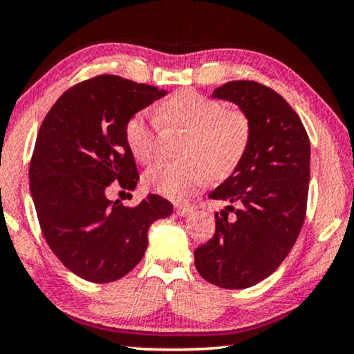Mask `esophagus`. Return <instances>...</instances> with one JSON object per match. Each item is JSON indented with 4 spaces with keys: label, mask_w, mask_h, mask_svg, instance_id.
I'll use <instances>...</instances> for the list:
<instances>
[{
    "label": "esophagus",
    "mask_w": 354,
    "mask_h": 354,
    "mask_svg": "<svg viewBox=\"0 0 354 354\" xmlns=\"http://www.w3.org/2000/svg\"><path fill=\"white\" fill-rule=\"evenodd\" d=\"M192 205L187 204V203H176V212L180 214V216H189L192 212Z\"/></svg>",
    "instance_id": "1"
}]
</instances>
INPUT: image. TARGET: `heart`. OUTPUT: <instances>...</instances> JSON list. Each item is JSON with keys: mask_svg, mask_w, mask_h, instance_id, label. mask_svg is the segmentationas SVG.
Instances as JSON below:
<instances>
[{"mask_svg": "<svg viewBox=\"0 0 354 354\" xmlns=\"http://www.w3.org/2000/svg\"><path fill=\"white\" fill-rule=\"evenodd\" d=\"M160 124L187 129L183 160H165L145 173V186L168 198H185L212 176L221 181L239 168L252 140V122L243 111L225 109L221 101L181 89L156 106V118L133 114L125 122L129 150L138 162L158 155Z\"/></svg>", "mask_w": 354, "mask_h": 354, "instance_id": "obj_1", "label": "heart"}]
</instances>
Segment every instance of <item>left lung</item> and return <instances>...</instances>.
<instances>
[{"instance_id":"8db88e82","label":"left lung","mask_w":354,"mask_h":354,"mask_svg":"<svg viewBox=\"0 0 354 354\" xmlns=\"http://www.w3.org/2000/svg\"><path fill=\"white\" fill-rule=\"evenodd\" d=\"M212 96L240 106L252 140L239 168L209 194L232 205L216 212V234L194 250V265L210 284L245 289L274 272L301 234L310 142L296 111L265 84L229 82Z\"/></svg>"}]
</instances>
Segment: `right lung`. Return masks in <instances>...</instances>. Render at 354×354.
Here are the masks:
<instances>
[{
  "label": "right lung",
  "mask_w": 354,
  "mask_h": 354,
  "mask_svg": "<svg viewBox=\"0 0 354 354\" xmlns=\"http://www.w3.org/2000/svg\"><path fill=\"white\" fill-rule=\"evenodd\" d=\"M167 95L115 75L75 84L40 125L29 165L30 194L44 239L71 272L113 283L136 268L156 218L173 204L149 194L136 207L107 199L111 187L133 189L138 171L125 142V122Z\"/></svg>",
  "instance_id": "obj_1"
}]
</instances>
